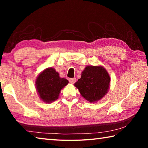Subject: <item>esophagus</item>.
I'll list each match as a JSON object with an SVG mask.
<instances>
[{
  "label": "esophagus",
  "mask_w": 148,
  "mask_h": 148,
  "mask_svg": "<svg viewBox=\"0 0 148 148\" xmlns=\"http://www.w3.org/2000/svg\"><path fill=\"white\" fill-rule=\"evenodd\" d=\"M76 82V78H71L69 79V82L72 84H74L75 82Z\"/></svg>",
  "instance_id": "1"
}]
</instances>
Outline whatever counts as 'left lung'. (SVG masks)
<instances>
[{
    "label": "left lung",
    "mask_w": 148,
    "mask_h": 148,
    "mask_svg": "<svg viewBox=\"0 0 148 148\" xmlns=\"http://www.w3.org/2000/svg\"><path fill=\"white\" fill-rule=\"evenodd\" d=\"M110 86V75L102 66H87L82 72L81 78L74 84L82 97L91 103L103 98Z\"/></svg>",
    "instance_id": "1"
}]
</instances>
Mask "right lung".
Listing matches in <instances>:
<instances>
[{
    "label": "right lung",
    "instance_id": "1",
    "mask_svg": "<svg viewBox=\"0 0 148 148\" xmlns=\"http://www.w3.org/2000/svg\"><path fill=\"white\" fill-rule=\"evenodd\" d=\"M68 84V80L60 77L55 69L49 67L37 76L35 87L40 99L46 103H51L59 98L62 89Z\"/></svg>",
    "mask_w": 148,
    "mask_h": 148
}]
</instances>
